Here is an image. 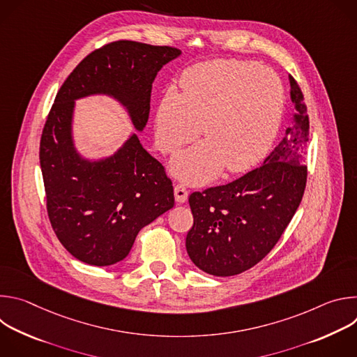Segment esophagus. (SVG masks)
<instances>
[{
    "label": "esophagus",
    "mask_w": 357,
    "mask_h": 357,
    "mask_svg": "<svg viewBox=\"0 0 357 357\" xmlns=\"http://www.w3.org/2000/svg\"><path fill=\"white\" fill-rule=\"evenodd\" d=\"M174 193H175V199H176V202H179V203H185V202L188 200V195H189V192H188V189H186L183 185H181V183L175 185V188H174Z\"/></svg>",
    "instance_id": "obj_1"
}]
</instances>
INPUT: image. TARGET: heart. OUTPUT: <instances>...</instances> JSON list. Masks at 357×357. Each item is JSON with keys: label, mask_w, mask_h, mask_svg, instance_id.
Here are the masks:
<instances>
[{"label": "heart", "mask_w": 357, "mask_h": 357, "mask_svg": "<svg viewBox=\"0 0 357 357\" xmlns=\"http://www.w3.org/2000/svg\"><path fill=\"white\" fill-rule=\"evenodd\" d=\"M182 94L169 89L157 112V145L164 154L193 141H206L172 160V172L190 183H205L225 167L230 174L256 165L278 131L284 86L268 68L215 59L193 65L181 77Z\"/></svg>", "instance_id": "b5f03b06"}]
</instances>
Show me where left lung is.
Masks as SVG:
<instances>
[{
  "label": "left lung",
  "instance_id": "left-lung-1",
  "mask_svg": "<svg viewBox=\"0 0 357 357\" xmlns=\"http://www.w3.org/2000/svg\"><path fill=\"white\" fill-rule=\"evenodd\" d=\"M292 116L264 164L238 179L193 192V226L186 250L193 264L216 277L237 275L260 263L277 244L302 200L308 168L310 117L289 75Z\"/></svg>",
  "mask_w": 357,
  "mask_h": 357
}]
</instances>
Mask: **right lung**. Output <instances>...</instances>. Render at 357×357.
<instances>
[{
  "instance_id": "right-lung-1",
  "label": "right lung",
  "mask_w": 357,
  "mask_h": 357,
  "mask_svg": "<svg viewBox=\"0 0 357 357\" xmlns=\"http://www.w3.org/2000/svg\"><path fill=\"white\" fill-rule=\"evenodd\" d=\"M181 55L172 46L116 40L89 54L68 76L43 126L39 161L52 229L72 256L105 267L124 260L138 231L174 208L165 168L132 134L110 158L83 160L73 145L75 100L109 94L141 131L149 116L152 82Z\"/></svg>"
}]
</instances>
